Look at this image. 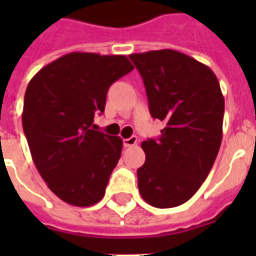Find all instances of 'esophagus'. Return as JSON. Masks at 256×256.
<instances>
[{"mask_svg":"<svg viewBox=\"0 0 256 256\" xmlns=\"http://www.w3.org/2000/svg\"><path fill=\"white\" fill-rule=\"evenodd\" d=\"M138 144V138L136 136H130V138H126L124 140V148H132V146H136Z\"/></svg>","mask_w":256,"mask_h":256,"instance_id":"obj_1","label":"esophagus"}]
</instances>
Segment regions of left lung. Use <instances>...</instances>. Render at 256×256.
Here are the masks:
<instances>
[{"label": "left lung", "mask_w": 256, "mask_h": 256, "mask_svg": "<svg viewBox=\"0 0 256 256\" xmlns=\"http://www.w3.org/2000/svg\"><path fill=\"white\" fill-rule=\"evenodd\" d=\"M144 78L152 118L164 120L158 140L142 142L146 160L138 168L144 202L170 208L202 186L222 142L224 98L214 72L176 50L128 56Z\"/></svg>", "instance_id": "left-lung-1"}]
</instances>
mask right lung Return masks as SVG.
Returning a JSON list of instances; mask_svg holds the SVG:
<instances>
[{"mask_svg": "<svg viewBox=\"0 0 256 256\" xmlns=\"http://www.w3.org/2000/svg\"><path fill=\"white\" fill-rule=\"evenodd\" d=\"M132 69L126 56L73 52L30 80L24 132L38 172L64 202L88 207L104 198L124 142L100 132L94 116L104 112L110 85Z\"/></svg>", "mask_w": 256, "mask_h": 256, "instance_id": "obj_1", "label": "right lung"}]
</instances>
